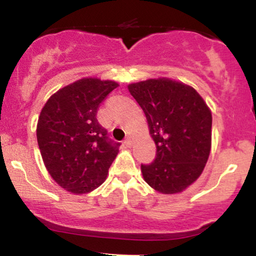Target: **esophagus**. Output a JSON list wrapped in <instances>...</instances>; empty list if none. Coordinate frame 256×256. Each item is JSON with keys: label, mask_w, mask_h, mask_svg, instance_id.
<instances>
[{"label": "esophagus", "mask_w": 256, "mask_h": 256, "mask_svg": "<svg viewBox=\"0 0 256 256\" xmlns=\"http://www.w3.org/2000/svg\"><path fill=\"white\" fill-rule=\"evenodd\" d=\"M124 144H125L126 146H131L132 142H131V138H130V137H128V138H126V140H124Z\"/></svg>", "instance_id": "obj_1"}]
</instances>
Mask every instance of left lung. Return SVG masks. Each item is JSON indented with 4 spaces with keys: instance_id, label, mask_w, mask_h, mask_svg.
Instances as JSON below:
<instances>
[{
    "instance_id": "1",
    "label": "left lung",
    "mask_w": 256,
    "mask_h": 256,
    "mask_svg": "<svg viewBox=\"0 0 256 256\" xmlns=\"http://www.w3.org/2000/svg\"><path fill=\"white\" fill-rule=\"evenodd\" d=\"M146 114L156 146L150 165H140L144 180L161 194L182 192L201 176L212 146V113L190 85L168 78L128 85Z\"/></svg>"
}]
</instances>
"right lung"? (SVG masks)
<instances>
[{
    "instance_id": "obj_1",
    "label": "right lung",
    "mask_w": 256,
    "mask_h": 256,
    "mask_svg": "<svg viewBox=\"0 0 256 256\" xmlns=\"http://www.w3.org/2000/svg\"><path fill=\"white\" fill-rule=\"evenodd\" d=\"M118 83L83 78L49 98L37 122V142L49 174L67 192L80 195L98 188L119 152L96 114Z\"/></svg>"
}]
</instances>
